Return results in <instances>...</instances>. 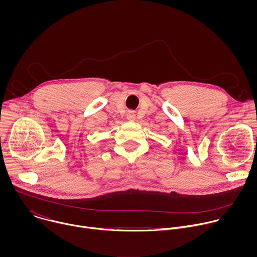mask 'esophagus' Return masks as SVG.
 Instances as JSON below:
<instances>
[{
	"label": "esophagus",
	"instance_id": "obj_1",
	"mask_svg": "<svg viewBox=\"0 0 257 257\" xmlns=\"http://www.w3.org/2000/svg\"><path fill=\"white\" fill-rule=\"evenodd\" d=\"M127 119H128L129 121H133V120L135 119V114H134V112H132V111L128 112V114H127Z\"/></svg>",
	"mask_w": 257,
	"mask_h": 257
}]
</instances>
